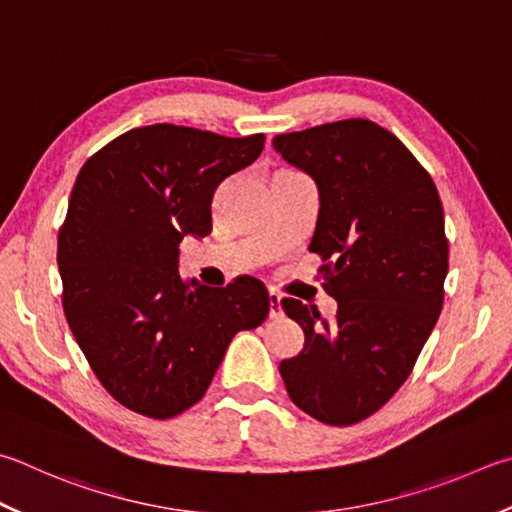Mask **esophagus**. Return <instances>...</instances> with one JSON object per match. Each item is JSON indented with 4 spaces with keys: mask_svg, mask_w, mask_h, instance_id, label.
I'll list each match as a JSON object with an SVG mask.
<instances>
[{
    "mask_svg": "<svg viewBox=\"0 0 512 512\" xmlns=\"http://www.w3.org/2000/svg\"><path fill=\"white\" fill-rule=\"evenodd\" d=\"M268 318H271V320L282 318V304H280V295H277L275 291L268 293Z\"/></svg>",
    "mask_w": 512,
    "mask_h": 512,
    "instance_id": "1",
    "label": "esophagus"
}]
</instances>
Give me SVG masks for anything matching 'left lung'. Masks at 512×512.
<instances>
[{"label":"left lung","mask_w":512,"mask_h":512,"mask_svg":"<svg viewBox=\"0 0 512 512\" xmlns=\"http://www.w3.org/2000/svg\"><path fill=\"white\" fill-rule=\"evenodd\" d=\"M275 152L318 185L309 250L322 255L331 322L284 297L304 349L280 362L291 401L327 425H353L380 410L410 376L443 306L448 239L432 176L371 120L280 134Z\"/></svg>","instance_id":"obj_1"}]
</instances>
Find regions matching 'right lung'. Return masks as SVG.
<instances>
[{"label": "right lung", "instance_id": "right-lung-1", "mask_svg": "<svg viewBox=\"0 0 512 512\" xmlns=\"http://www.w3.org/2000/svg\"><path fill=\"white\" fill-rule=\"evenodd\" d=\"M262 150L264 134L159 123L82 165L58 237L62 306L96 378L127 410L172 418L199 403L230 340L266 320L259 280L212 288L179 273L183 237L210 235L219 185Z\"/></svg>", "mask_w": 512, "mask_h": 512}]
</instances>
